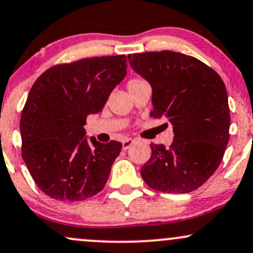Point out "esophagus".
Returning a JSON list of instances; mask_svg holds the SVG:
<instances>
[{
  "label": "esophagus",
  "mask_w": 253,
  "mask_h": 253,
  "mask_svg": "<svg viewBox=\"0 0 253 253\" xmlns=\"http://www.w3.org/2000/svg\"><path fill=\"white\" fill-rule=\"evenodd\" d=\"M133 143H134V140H133V139H130V138L125 139V140L123 141V149L124 150L129 149V146H132Z\"/></svg>",
  "instance_id": "esophagus-1"
}]
</instances>
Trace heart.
<instances>
[{"label": "heart", "instance_id": "heart-1", "mask_svg": "<svg viewBox=\"0 0 253 253\" xmlns=\"http://www.w3.org/2000/svg\"><path fill=\"white\" fill-rule=\"evenodd\" d=\"M145 81L140 80V78H132V80L128 81V83H127V88H128V90H130L132 88H134V86L139 85V84L144 83Z\"/></svg>", "mask_w": 253, "mask_h": 253}]
</instances>
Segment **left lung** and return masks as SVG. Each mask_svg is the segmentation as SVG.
Here are the masks:
<instances>
[{"mask_svg": "<svg viewBox=\"0 0 253 253\" xmlns=\"http://www.w3.org/2000/svg\"><path fill=\"white\" fill-rule=\"evenodd\" d=\"M129 65L152 88L151 117L168 118L173 141L169 149L151 144L141 177L152 189L185 194L215 172L229 139L226 86L213 69L172 51L128 54Z\"/></svg>", "mask_w": 253, "mask_h": 253, "instance_id": "obj_1", "label": "left lung"}]
</instances>
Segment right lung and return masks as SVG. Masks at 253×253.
I'll return each mask as SVG.
<instances>
[{"instance_id":"1","label":"right lung","mask_w":253,"mask_h":253,"mask_svg":"<svg viewBox=\"0 0 253 253\" xmlns=\"http://www.w3.org/2000/svg\"><path fill=\"white\" fill-rule=\"evenodd\" d=\"M126 56L94 57L46 70L22 110V158L46 195L82 201L103 189L123 145L85 136L86 117L103 109L127 74Z\"/></svg>"}]
</instances>
